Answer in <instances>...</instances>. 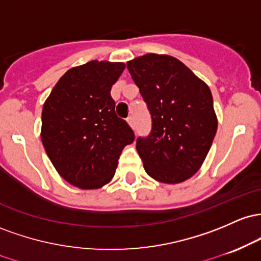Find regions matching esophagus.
<instances>
[{
    "label": "esophagus",
    "instance_id": "1",
    "mask_svg": "<svg viewBox=\"0 0 261 261\" xmlns=\"http://www.w3.org/2000/svg\"><path fill=\"white\" fill-rule=\"evenodd\" d=\"M127 122H128V124H129L132 128L134 127V118H133V117H128V118H127Z\"/></svg>",
    "mask_w": 261,
    "mask_h": 261
}]
</instances>
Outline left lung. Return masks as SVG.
Wrapping results in <instances>:
<instances>
[{"label":"left lung","instance_id":"1","mask_svg":"<svg viewBox=\"0 0 261 261\" xmlns=\"http://www.w3.org/2000/svg\"><path fill=\"white\" fill-rule=\"evenodd\" d=\"M151 115V132L137 139L146 174L164 184L192 177L206 159L217 132L210 87L185 64L165 54L127 63Z\"/></svg>","mask_w":261,"mask_h":261}]
</instances>
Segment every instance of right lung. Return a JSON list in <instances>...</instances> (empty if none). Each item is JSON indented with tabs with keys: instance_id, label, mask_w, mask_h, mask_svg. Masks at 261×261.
Instances as JSON below:
<instances>
[{
	"instance_id": "1",
	"label": "right lung",
	"mask_w": 261,
	"mask_h": 261,
	"mask_svg": "<svg viewBox=\"0 0 261 261\" xmlns=\"http://www.w3.org/2000/svg\"><path fill=\"white\" fill-rule=\"evenodd\" d=\"M124 67V63L98 60L71 67L44 102V149L60 176L79 189L96 190L110 182L123 148L134 142L133 130L117 117L111 97Z\"/></svg>"
}]
</instances>
